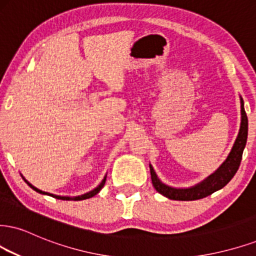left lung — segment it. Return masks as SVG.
Instances as JSON below:
<instances>
[{
	"mask_svg": "<svg viewBox=\"0 0 256 256\" xmlns=\"http://www.w3.org/2000/svg\"><path fill=\"white\" fill-rule=\"evenodd\" d=\"M241 128H240L238 136L236 138L234 147H232V152H230L229 156L226 160L222 164L217 171L208 176L204 182L200 184L194 186L190 188H170L165 184H162L159 180L156 172H154L153 167L150 165V176H152V182L154 188L162 194L165 197L170 198V200H202V198L208 197V196L212 194L214 192L218 191L220 188H224L228 182L232 180V176L238 172L240 164L242 160V154H244V150L247 142V135H248V118L247 114L244 112V100L241 98Z\"/></svg>",
	"mask_w": 256,
	"mask_h": 256,
	"instance_id": "1",
	"label": "left lung"
}]
</instances>
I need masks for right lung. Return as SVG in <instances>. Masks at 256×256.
I'll use <instances>...</instances> for the list:
<instances>
[{
  "mask_svg": "<svg viewBox=\"0 0 256 256\" xmlns=\"http://www.w3.org/2000/svg\"><path fill=\"white\" fill-rule=\"evenodd\" d=\"M22 178H24V176H22ZM24 180L27 182L28 185L30 186L32 188H33L34 191H36V192H39V194H48V196H52V197H54V198H56V200H88V198H91V197H94V194H98V192L100 191V188H103L104 186V184H106V178L103 179L102 180V182H100V184L97 186L96 188H94L92 191H90V192H88V194H82V196H78V197H62V196H56V194H48V192H44V191H41V190H39V188H36V186H33L30 184V182H28L26 179L24 178Z\"/></svg>",
  "mask_w": 256,
  "mask_h": 256,
  "instance_id": "add662e5",
  "label": "right lung"
}]
</instances>
